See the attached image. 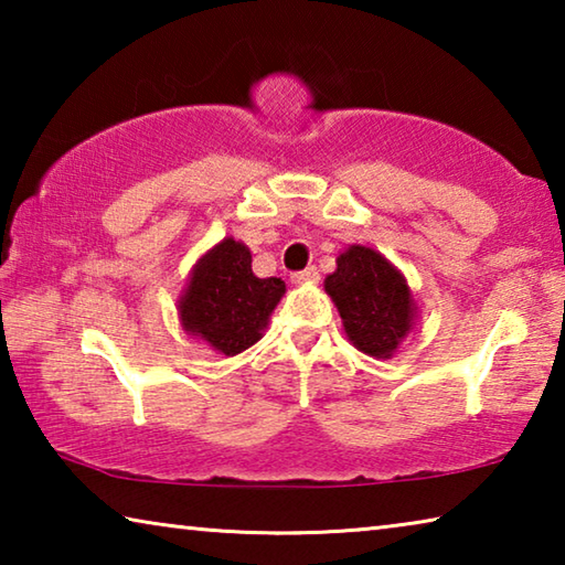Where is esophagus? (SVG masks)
<instances>
[{
    "mask_svg": "<svg viewBox=\"0 0 565 565\" xmlns=\"http://www.w3.org/2000/svg\"><path fill=\"white\" fill-rule=\"evenodd\" d=\"M291 281H296V284H317L319 281V269H317V266H306L303 271H296L291 276Z\"/></svg>",
    "mask_w": 565,
    "mask_h": 565,
    "instance_id": "1",
    "label": "esophagus"
}]
</instances>
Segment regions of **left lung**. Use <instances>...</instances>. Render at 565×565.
<instances>
[{"instance_id": "1", "label": "left lung", "mask_w": 565, "mask_h": 565, "mask_svg": "<svg viewBox=\"0 0 565 565\" xmlns=\"http://www.w3.org/2000/svg\"><path fill=\"white\" fill-rule=\"evenodd\" d=\"M323 286L339 306L347 337L369 356L388 359L414 323L404 276L374 248L351 246L343 252Z\"/></svg>"}]
</instances>
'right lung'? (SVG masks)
Listing matches in <instances>:
<instances>
[{
  "instance_id": "add662e5",
  "label": "right lung",
  "mask_w": 565,
  "mask_h": 565,
  "mask_svg": "<svg viewBox=\"0 0 565 565\" xmlns=\"http://www.w3.org/2000/svg\"><path fill=\"white\" fill-rule=\"evenodd\" d=\"M286 291L281 279H259L244 244L224 238L196 264L179 301L181 323L209 347L234 356L262 339L269 313Z\"/></svg>"
}]
</instances>
